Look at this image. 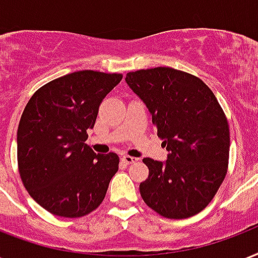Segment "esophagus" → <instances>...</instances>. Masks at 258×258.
I'll list each match as a JSON object with an SVG mask.
<instances>
[{
    "label": "esophagus",
    "mask_w": 258,
    "mask_h": 258,
    "mask_svg": "<svg viewBox=\"0 0 258 258\" xmlns=\"http://www.w3.org/2000/svg\"><path fill=\"white\" fill-rule=\"evenodd\" d=\"M121 161H123L125 165H130L134 164V162H137L138 158H134V157H130V155H123V157H121Z\"/></svg>",
    "instance_id": "34e87169"
}]
</instances>
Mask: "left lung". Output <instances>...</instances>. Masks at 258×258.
Wrapping results in <instances>:
<instances>
[{"label":"left lung","instance_id":"left-lung-1","mask_svg":"<svg viewBox=\"0 0 258 258\" xmlns=\"http://www.w3.org/2000/svg\"><path fill=\"white\" fill-rule=\"evenodd\" d=\"M125 82L150 112L168 160L145 158L149 177L139 190L165 218L200 212L225 180L230 133L226 116L200 78L170 68L127 73Z\"/></svg>","mask_w":258,"mask_h":258}]
</instances>
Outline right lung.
Wrapping results in <instances>:
<instances>
[{"mask_svg": "<svg viewBox=\"0 0 258 258\" xmlns=\"http://www.w3.org/2000/svg\"><path fill=\"white\" fill-rule=\"evenodd\" d=\"M121 74L82 70L36 90L17 130V161L25 189L51 214L80 218L101 204L119 169L115 153L85 143L103 98Z\"/></svg>", "mask_w": 258, "mask_h": 258, "instance_id": "1", "label": "right lung"}]
</instances>
